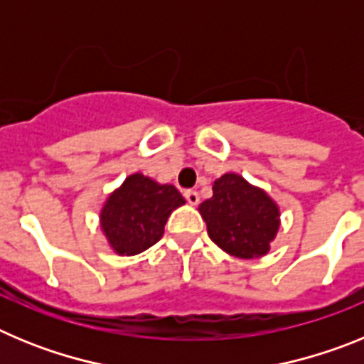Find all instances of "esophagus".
Listing matches in <instances>:
<instances>
[{
	"label": "esophagus",
	"instance_id": "obj_1",
	"mask_svg": "<svg viewBox=\"0 0 364 364\" xmlns=\"http://www.w3.org/2000/svg\"><path fill=\"white\" fill-rule=\"evenodd\" d=\"M184 197L189 204H198V200H200V197H198V191H195V189H186Z\"/></svg>",
	"mask_w": 364,
	"mask_h": 364
}]
</instances>
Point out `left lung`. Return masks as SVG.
<instances>
[{"instance_id": "left-lung-1", "label": "left lung", "mask_w": 364, "mask_h": 364, "mask_svg": "<svg viewBox=\"0 0 364 364\" xmlns=\"http://www.w3.org/2000/svg\"><path fill=\"white\" fill-rule=\"evenodd\" d=\"M200 213L210 239L239 259L268 253L279 230L275 202L235 173L215 180L213 197L202 202Z\"/></svg>"}]
</instances>
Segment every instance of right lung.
<instances>
[{"mask_svg": "<svg viewBox=\"0 0 364 364\" xmlns=\"http://www.w3.org/2000/svg\"><path fill=\"white\" fill-rule=\"evenodd\" d=\"M184 204L175 186H160L147 176L131 175L102 210V228L114 252L136 255L159 242L171 211Z\"/></svg>", "mask_w": 364, "mask_h": 364, "instance_id": "right-lung-1", "label": "right lung"}]
</instances>
